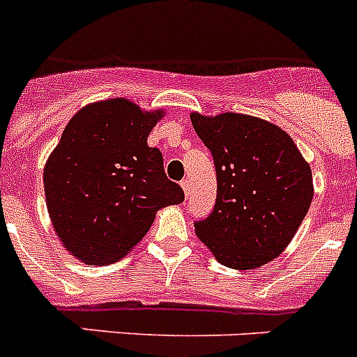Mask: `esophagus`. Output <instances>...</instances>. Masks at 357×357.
<instances>
[{"label":"esophagus","instance_id":"1","mask_svg":"<svg viewBox=\"0 0 357 357\" xmlns=\"http://www.w3.org/2000/svg\"><path fill=\"white\" fill-rule=\"evenodd\" d=\"M181 185H182V189H184L185 197H188V193H189V185H191V184H189V181H188V178H184V181L181 182Z\"/></svg>","mask_w":357,"mask_h":357}]
</instances>
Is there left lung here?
<instances>
[{
  "instance_id": "obj_1",
  "label": "left lung",
  "mask_w": 357,
  "mask_h": 357,
  "mask_svg": "<svg viewBox=\"0 0 357 357\" xmlns=\"http://www.w3.org/2000/svg\"><path fill=\"white\" fill-rule=\"evenodd\" d=\"M213 153L216 204L195 222L200 241L223 266L255 270L279 257L313 200L311 168L282 128L254 116L191 114Z\"/></svg>"
}]
</instances>
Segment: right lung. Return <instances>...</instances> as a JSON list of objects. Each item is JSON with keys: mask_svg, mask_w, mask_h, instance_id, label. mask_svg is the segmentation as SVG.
<instances>
[{"mask_svg": "<svg viewBox=\"0 0 357 357\" xmlns=\"http://www.w3.org/2000/svg\"><path fill=\"white\" fill-rule=\"evenodd\" d=\"M162 110L112 98L85 105L66 125L44 166L46 206L64 248L84 263L121 259L144 238L155 213L184 202L148 135Z\"/></svg>", "mask_w": 357, "mask_h": 357, "instance_id": "add662e5", "label": "right lung"}]
</instances>
